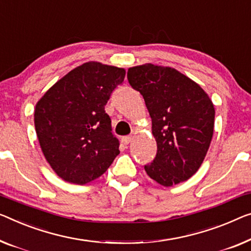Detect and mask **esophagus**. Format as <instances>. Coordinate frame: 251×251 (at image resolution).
I'll list each match as a JSON object with an SVG mask.
<instances>
[{"instance_id": "esophagus-1", "label": "esophagus", "mask_w": 251, "mask_h": 251, "mask_svg": "<svg viewBox=\"0 0 251 251\" xmlns=\"http://www.w3.org/2000/svg\"><path fill=\"white\" fill-rule=\"evenodd\" d=\"M130 141H132V136H123V137H122V142H123V143H124L125 145L130 143Z\"/></svg>"}]
</instances>
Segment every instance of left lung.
<instances>
[{"instance_id":"1","label":"left lung","mask_w":251,"mask_h":251,"mask_svg":"<svg viewBox=\"0 0 251 251\" xmlns=\"http://www.w3.org/2000/svg\"><path fill=\"white\" fill-rule=\"evenodd\" d=\"M152 119L156 154L144 166L150 178L169 187L200 169L214 130V106L196 82L171 67L144 64L127 72Z\"/></svg>"}]
</instances>
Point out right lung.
<instances>
[{"label": "right lung", "mask_w": 251, "mask_h": 251, "mask_svg": "<svg viewBox=\"0 0 251 251\" xmlns=\"http://www.w3.org/2000/svg\"><path fill=\"white\" fill-rule=\"evenodd\" d=\"M125 70L98 62L75 67L36 104L35 127L47 162L65 181L99 178L119 154V141L104 111Z\"/></svg>", "instance_id": "1"}]
</instances>
